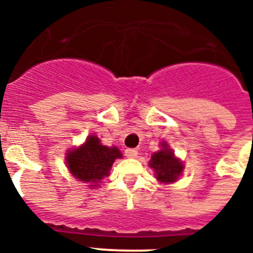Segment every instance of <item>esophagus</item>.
<instances>
[{"label": "esophagus", "instance_id": "obj_1", "mask_svg": "<svg viewBox=\"0 0 253 253\" xmlns=\"http://www.w3.org/2000/svg\"><path fill=\"white\" fill-rule=\"evenodd\" d=\"M125 156L129 158H134L138 156V151L135 148H126L125 149Z\"/></svg>", "mask_w": 253, "mask_h": 253}]
</instances>
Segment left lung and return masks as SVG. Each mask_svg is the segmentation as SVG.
<instances>
[{
    "mask_svg": "<svg viewBox=\"0 0 253 253\" xmlns=\"http://www.w3.org/2000/svg\"><path fill=\"white\" fill-rule=\"evenodd\" d=\"M149 166L156 171V177L161 182H175L184 169L166 144H162V149L152 156Z\"/></svg>",
    "mask_w": 253,
    "mask_h": 253,
    "instance_id": "8db88e82",
    "label": "left lung"
}]
</instances>
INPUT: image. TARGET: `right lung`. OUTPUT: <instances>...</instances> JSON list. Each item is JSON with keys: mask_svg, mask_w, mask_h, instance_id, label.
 Here are the masks:
<instances>
[{"mask_svg": "<svg viewBox=\"0 0 253 253\" xmlns=\"http://www.w3.org/2000/svg\"><path fill=\"white\" fill-rule=\"evenodd\" d=\"M116 158H122V153L116 147L100 144L96 135H90L80 148L67 153V165L73 176L84 182H91L97 186L99 181L109 175Z\"/></svg>", "mask_w": 253, "mask_h": 253, "instance_id": "obj_1", "label": "right lung"}]
</instances>
